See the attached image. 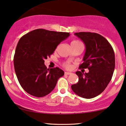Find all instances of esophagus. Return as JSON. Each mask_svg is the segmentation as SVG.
Listing matches in <instances>:
<instances>
[{"mask_svg": "<svg viewBox=\"0 0 126 126\" xmlns=\"http://www.w3.org/2000/svg\"><path fill=\"white\" fill-rule=\"evenodd\" d=\"M64 74H65V75H70V74H71V73L65 72V73H64Z\"/></svg>", "mask_w": 126, "mask_h": 126, "instance_id": "esophagus-1", "label": "esophagus"}]
</instances>
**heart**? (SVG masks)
I'll return each instance as SVG.
<instances>
[{
  "label": "heart",
  "instance_id": "1",
  "mask_svg": "<svg viewBox=\"0 0 126 126\" xmlns=\"http://www.w3.org/2000/svg\"><path fill=\"white\" fill-rule=\"evenodd\" d=\"M78 44H82L81 43V42H79V41L78 40H74L71 43V45H78ZM63 66H64V67H65L66 68H67V69H69V68H70L71 67L70 64L68 63H64Z\"/></svg>",
  "mask_w": 126,
  "mask_h": 126
}]
</instances>
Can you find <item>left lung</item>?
I'll return each instance as SVG.
<instances>
[{"mask_svg": "<svg viewBox=\"0 0 126 126\" xmlns=\"http://www.w3.org/2000/svg\"><path fill=\"white\" fill-rule=\"evenodd\" d=\"M74 34L83 41L86 48L84 62L79 68H88L89 72L76 71L79 81L71 86V89L82 98H94L105 90L112 79L115 67L113 49L106 38L97 33L80 32Z\"/></svg>", "mask_w": 126, "mask_h": 126, "instance_id": "8db88e82", "label": "left lung"}]
</instances>
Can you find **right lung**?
<instances>
[{"label":"right lung","mask_w":126,"mask_h":126,"mask_svg":"<svg viewBox=\"0 0 126 126\" xmlns=\"http://www.w3.org/2000/svg\"><path fill=\"white\" fill-rule=\"evenodd\" d=\"M69 35V32L36 29L20 38L14 56V67L25 91L32 96L43 97L53 90L64 73L59 67L47 68L45 60Z\"/></svg>","instance_id":"right-lung-1"}]
</instances>
